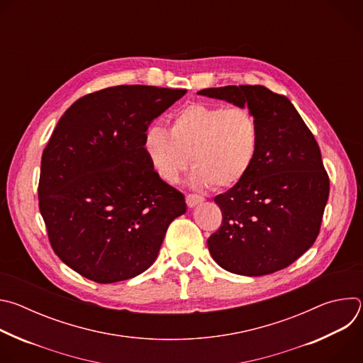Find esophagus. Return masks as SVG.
<instances>
[{
  "label": "esophagus",
  "mask_w": 363,
  "mask_h": 363,
  "mask_svg": "<svg viewBox=\"0 0 363 363\" xmlns=\"http://www.w3.org/2000/svg\"><path fill=\"white\" fill-rule=\"evenodd\" d=\"M202 201H203L202 195H198V194H188L186 195V205L188 206H195V205L201 203Z\"/></svg>",
  "instance_id": "esophagus-1"
}]
</instances>
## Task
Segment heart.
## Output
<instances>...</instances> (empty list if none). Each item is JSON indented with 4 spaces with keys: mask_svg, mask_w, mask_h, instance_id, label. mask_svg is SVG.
<instances>
[{
    "mask_svg": "<svg viewBox=\"0 0 363 363\" xmlns=\"http://www.w3.org/2000/svg\"><path fill=\"white\" fill-rule=\"evenodd\" d=\"M260 139V123L248 108L195 101L171 116L169 135L160 126H150L142 147L162 181L178 182L191 162L195 185L225 189L250 174Z\"/></svg>",
    "mask_w": 363,
    "mask_h": 363,
    "instance_id": "1",
    "label": "heart"
}]
</instances>
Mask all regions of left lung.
<instances>
[{
    "label": "left lung",
    "mask_w": 363,
    "mask_h": 363,
    "mask_svg": "<svg viewBox=\"0 0 363 363\" xmlns=\"http://www.w3.org/2000/svg\"><path fill=\"white\" fill-rule=\"evenodd\" d=\"M202 96L247 106L260 123L250 174L214 198L223 224L206 244L218 266L241 276L286 269L316 241L330 181L320 147L283 96L264 86L202 89Z\"/></svg>",
    "instance_id": "obj_1"
}]
</instances>
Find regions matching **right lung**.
<instances>
[{
  "mask_svg": "<svg viewBox=\"0 0 363 363\" xmlns=\"http://www.w3.org/2000/svg\"><path fill=\"white\" fill-rule=\"evenodd\" d=\"M185 89L123 84L66 111L43 150L38 206L51 248L80 276L109 284L147 270L185 196L142 147L153 119Z\"/></svg>",
  "mask_w": 363,
  "mask_h": 363,
  "instance_id": "1",
  "label": "right lung"
}]
</instances>
